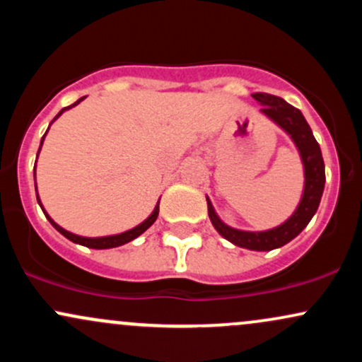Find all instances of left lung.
Segmentation results:
<instances>
[{"instance_id": "obj_1", "label": "left lung", "mask_w": 362, "mask_h": 362, "mask_svg": "<svg viewBox=\"0 0 362 362\" xmlns=\"http://www.w3.org/2000/svg\"><path fill=\"white\" fill-rule=\"evenodd\" d=\"M252 97L260 105H264L260 109L262 114L267 115L277 126L284 129L291 136V139L294 141L296 148L300 149L303 165H305V190H303L301 202L293 216H291L288 221L282 223L281 226L272 228V230L267 231H257V233H253V231H240L224 224L218 218V214L214 213V207L211 204L209 199H207V213H209V219L216 228V231L223 238H226L228 242L236 245V247L248 248V250L267 252L289 243L311 221V218L317 213L320 199H322L323 194V187H325V165H323L320 144L315 139L306 119L303 117V114L296 107L289 105L288 102L282 100L281 97H276V95L253 93Z\"/></svg>"}]
</instances>
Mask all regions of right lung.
Instances as JSON below:
<instances>
[{
	"label": "right lung",
	"instance_id": "obj_1",
	"mask_svg": "<svg viewBox=\"0 0 362 362\" xmlns=\"http://www.w3.org/2000/svg\"><path fill=\"white\" fill-rule=\"evenodd\" d=\"M85 98V97H83ZM83 98H80V100L78 102H74L73 105H69V107H64V109H62L59 114L56 115V117H54V120H56L57 117H59V115L62 114V112L64 110H68V109H71V107H74V105H78V103H80ZM52 120V122H54ZM51 122V124H52ZM49 131V129H47ZM47 131H45V134H47ZM45 134H44V138H45ZM44 138H42V141H40V146H42V143H44ZM39 151H40V148H39ZM37 156H39V153H37ZM35 168V167H34ZM35 175V173H34ZM37 201H39V204H40V199H39V195H37ZM40 207H42V204H40ZM42 211H44V207H42ZM158 213H160V201H158V204H156V207H155V211H153L151 214H149V218L148 219H144L143 223L141 224H138V226L136 228H132V230H129V231H124V233H120V235H112V236H100V238H86V236H78V235H73V233H69V231H66L64 228H61L59 224H56L51 219V216H49L47 213H45L44 211V214H45V218L49 219V223L52 224L54 228H56L57 231H59V233L62 235V236H66V238L68 240H71L73 243H78V245H83V247H88V248H97V250H103V248H114V247H120V245H124V243H129V242H132V240L134 238H138L139 235H143L144 231L148 230L149 226H151L153 223L156 221V218H158Z\"/></svg>",
	"mask_w": 362,
	"mask_h": 362
}]
</instances>
